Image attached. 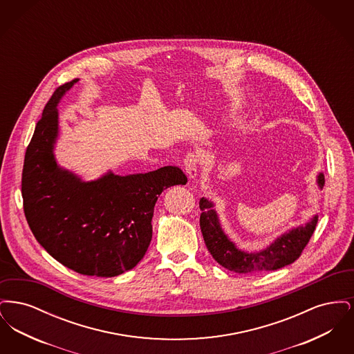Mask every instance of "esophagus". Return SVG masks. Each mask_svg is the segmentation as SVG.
I'll return each mask as SVG.
<instances>
[{"mask_svg":"<svg viewBox=\"0 0 354 354\" xmlns=\"http://www.w3.org/2000/svg\"><path fill=\"white\" fill-rule=\"evenodd\" d=\"M185 169L189 179H196L199 169V158L194 152L187 153L185 158Z\"/></svg>","mask_w":354,"mask_h":354,"instance_id":"34e87169","label":"esophagus"}]
</instances>
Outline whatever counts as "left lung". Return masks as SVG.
I'll list each match as a JSON object with an SVG mask.
<instances>
[{
  "instance_id": "1",
  "label": "left lung",
  "mask_w": 354,
  "mask_h": 354,
  "mask_svg": "<svg viewBox=\"0 0 354 354\" xmlns=\"http://www.w3.org/2000/svg\"><path fill=\"white\" fill-rule=\"evenodd\" d=\"M317 185L322 189L325 185L324 174L317 176ZM202 209L201 230L207 250L221 267L237 273H251L256 270H276L292 264L300 257L305 245L316 230L319 216L315 215L305 225L292 228L279 236L266 250L245 252L239 250L234 241L224 234L219 218L214 209V203L205 198L199 202Z\"/></svg>"
}]
</instances>
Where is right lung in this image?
Listing matches in <instances>:
<instances>
[{"label":"right lung","mask_w":354,"mask_h":354,"mask_svg":"<svg viewBox=\"0 0 354 354\" xmlns=\"http://www.w3.org/2000/svg\"><path fill=\"white\" fill-rule=\"evenodd\" d=\"M78 80L59 86L46 103L26 149L24 212L37 241L57 261L86 276L114 277L133 270L152 237L153 207L163 189L185 185L179 167L120 176L111 171L84 182L54 158L58 103Z\"/></svg>","instance_id":"1"}]
</instances>
